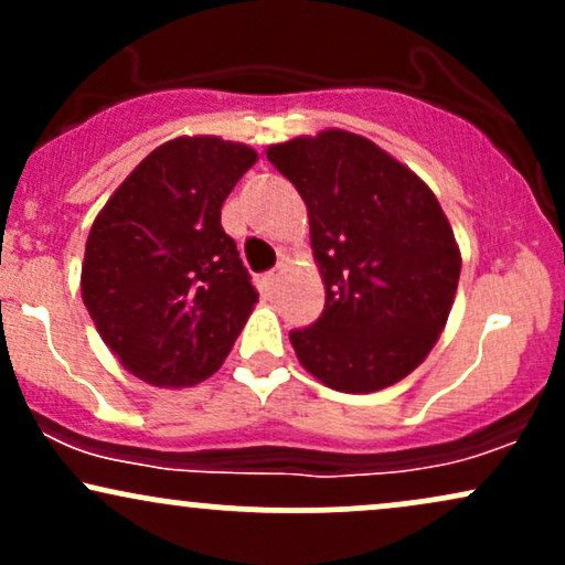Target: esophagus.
I'll use <instances>...</instances> for the list:
<instances>
[{
  "mask_svg": "<svg viewBox=\"0 0 565 565\" xmlns=\"http://www.w3.org/2000/svg\"><path fill=\"white\" fill-rule=\"evenodd\" d=\"M284 270H287V263H278L274 270H270L268 276H265V281H268V287L270 289H276L278 287V281H281V276H284Z\"/></svg>",
  "mask_w": 565,
  "mask_h": 565,
  "instance_id": "34e87169",
  "label": "esophagus"
}]
</instances>
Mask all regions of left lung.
<instances>
[{"instance_id": "1", "label": "left lung", "mask_w": 565, "mask_h": 565, "mask_svg": "<svg viewBox=\"0 0 565 565\" xmlns=\"http://www.w3.org/2000/svg\"><path fill=\"white\" fill-rule=\"evenodd\" d=\"M270 164L308 206L327 289L321 319L289 332L305 372L340 393H377L427 359L449 321L462 255L436 193L348 129L274 142Z\"/></svg>"}]
</instances>
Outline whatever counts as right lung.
I'll return each mask as SVG.
<instances>
[{"label": "right lung", "instance_id": "right-lung-1", "mask_svg": "<svg viewBox=\"0 0 565 565\" xmlns=\"http://www.w3.org/2000/svg\"><path fill=\"white\" fill-rule=\"evenodd\" d=\"M257 161L246 142L180 135L111 193L82 260V300L129 374L191 387L223 366L257 302L236 242L220 225Z\"/></svg>", "mask_w": 565, "mask_h": 565}]
</instances>
